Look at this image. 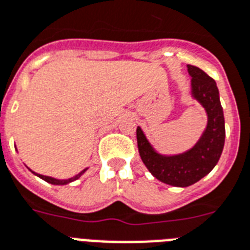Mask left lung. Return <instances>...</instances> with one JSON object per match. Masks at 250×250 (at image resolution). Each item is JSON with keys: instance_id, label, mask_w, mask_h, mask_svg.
I'll list each match as a JSON object with an SVG mask.
<instances>
[{"instance_id": "1", "label": "left lung", "mask_w": 250, "mask_h": 250, "mask_svg": "<svg viewBox=\"0 0 250 250\" xmlns=\"http://www.w3.org/2000/svg\"><path fill=\"white\" fill-rule=\"evenodd\" d=\"M191 76V96L206 109L208 115L206 131L191 149L177 155H162L137 127V146L140 157L154 177L164 184L186 188L209 173L218 163L225 145V118L220 93L214 82L198 66L188 65Z\"/></svg>"}]
</instances>
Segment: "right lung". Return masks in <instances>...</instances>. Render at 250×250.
Instances as JSON below:
<instances>
[{
    "instance_id": "obj_1",
    "label": "right lung",
    "mask_w": 250,
    "mask_h": 250,
    "mask_svg": "<svg viewBox=\"0 0 250 250\" xmlns=\"http://www.w3.org/2000/svg\"><path fill=\"white\" fill-rule=\"evenodd\" d=\"M87 171V168L86 169H83L82 172H81V173H78L77 174V176H74V177H72V178H68V180H58V178H52V177H48V176H43V174H38V173H33L34 174H37L38 177H41L42 178V180H44V181L46 182H48V184H52V185H66V184H69V182H73V181H76V180H78L79 177H81V176H82L83 173H84V172Z\"/></svg>"
}]
</instances>
